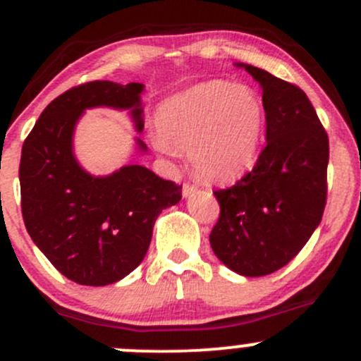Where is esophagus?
<instances>
[{"label": "esophagus", "instance_id": "1", "mask_svg": "<svg viewBox=\"0 0 361 361\" xmlns=\"http://www.w3.org/2000/svg\"><path fill=\"white\" fill-rule=\"evenodd\" d=\"M195 192H197V187H195V185H192V183H185L183 190H181L185 199H187V197H192Z\"/></svg>", "mask_w": 361, "mask_h": 361}]
</instances>
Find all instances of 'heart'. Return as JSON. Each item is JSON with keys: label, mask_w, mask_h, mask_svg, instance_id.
<instances>
[{"label": "heart", "mask_w": 361, "mask_h": 361, "mask_svg": "<svg viewBox=\"0 0 361 361\" xmlns=\"http://www.w3.org/2000/svg\"><path fill=\"white\" fill-rule=\"evenodd\" d=\"M264 121L256 91L214 79L162 102L155 116L161 136L154 143L166 154L187 150L200 178L230 183L256 162Z\"/></svg>", "instance_id": "heart-1"}]
</instances>
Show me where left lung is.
<instances>
[{
  "mask_svg": "<svg viewBox=\"0 0 361 361\" xmlns=\"http://www.w3.org/2000/svg\"><path fill=\"white\" fill-rule=\"evenodd\" d=\"M235 66L263 88L267 147L250 173L214 192L221 211L209 242L231 271L263 276L298 256L320 225L329 136L301 88L254 66Z\"/></svg>",
  "mask_w": 361,
  "mask_h": 361,
  "instance_id": "left-lung-1",
  "label": "left lung"
}]
</instances>
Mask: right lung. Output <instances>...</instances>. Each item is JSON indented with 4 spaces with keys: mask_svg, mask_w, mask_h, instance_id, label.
<instances>
[{
    "mask_svg": "<svg viewBox=\"0 0 361 361\" xmlns=\"http://www.w3.org/2000/svg\"><path fill=\"white\" fill-rule=\"evenodd\" d=\"M140 82L91 81L67 90L44 109L22 145V216L34 244L63 276L81 286H109L145 257L162 209L181 199V187L143 166L93 176L75 161L72 136L86 109L130 111L143 130ZM142 152L147 145L136 138Z\"/></svg>",
    "mask_w": 361,
    "mask_h": 361,
    "instance_id": "add662e5",
    "label": "right lung"
}]
</instances>
